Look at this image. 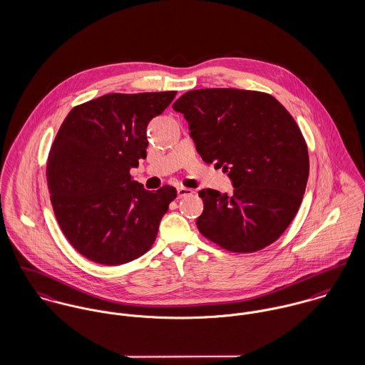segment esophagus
I'll return each instance as SVG.
<instances>
[{"mask_svg": "<svg viewBox=\"0 0 365 365\" xmlns=\"http://www.w3.org/2000/svg\"><path fill=\"white\" fill-rule=\"evenodd\" d=\"M177 194H178V198H182V197H187V195H192L194 191L191 188H187V187H178Z\"/></svg>", "mask_w": 365, "mask_h": 365, "instance_id": "1", "label": "esophagus"}]
</instances>
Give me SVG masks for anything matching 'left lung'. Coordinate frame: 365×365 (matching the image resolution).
Segmentation results:
<instances>
[{
  "mask_svg": "<svg viewBox=\"0 0 365 365\" xmlns=\"http://www.w3.org/2000/svg\"><path fill=\"white\" fill-rule=\"evenodd\" d=\"M197 152L227 173L233 194L202 190V236L233 253H255L274 243L302 202L309 156L291 113L272 96L237 88H202L181 96Z\"/></svg>",
  "mask_w": 365,
  "mask_h": 365,
  "instance_id": "1",
  "label": "left lung"
}]
</instances>
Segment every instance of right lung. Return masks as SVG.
Returning a JSON list of instances; mask_svg holds the SVG:
<instances>
[{
    "label": "right lung",
    "instance_id": "right-lung-1",
    "mask_svg": "<svg viewBox=\"0 0 365 365\" xmlns=\"http://www.w3.org/2000/svg\"><path fill=\"white\" fill-rule=\"evenodd\" d=\"M175 94H106L63 120L48 157V187L61 232L86 259L119 265L153 246L177 190L146 191L130 168L146 158L148 123Z\"/></svg>",
    "mask_w": 365,
    "mask_h": 365
}]
</instances>
